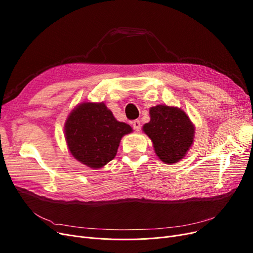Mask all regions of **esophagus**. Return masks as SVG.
Instances as JSON below:
<instances>
[{"label":"esophagus","mask_w":253,"mask_h":253,"mask_svg":"<svg viewBox=\"0 0 253 253\" xmlns=\"http://www.w3.org/2000/svg\"><path fill=\"white\" fill-rule=\"evenodd\" d=\"M132 127H133V129H134L135 131H139V130H140V127H141L139 120H134V121L132 122Z\"/></svg>","instance_id":"1"}]
</instances>
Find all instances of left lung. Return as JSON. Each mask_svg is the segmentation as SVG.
I'll return each mask as SVG.
<instances>
[{
    "label": "left lung",
    "mask_w": 253,
    "mask_h": 253,
    "mask_svg": "<svg viewBox=\"0 0 253 253\" xmlns=\"http://www.w3.org/2000/svg\"><path fill=\"white\" fill-rule=\"evenodd\" d=\"M151 121L143 126L157 156L167 164L178 162L193 143L195 129L180 109L157 105L150 110Z\"/></svg>",
    "instance_id": "obj_1"
}]
</instances>
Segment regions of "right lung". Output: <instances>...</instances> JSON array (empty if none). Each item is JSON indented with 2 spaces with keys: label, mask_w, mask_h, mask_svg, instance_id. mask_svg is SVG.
I'll use <instances>...</instances> for the list:
<instances>
[{
  "label": "right lung",
  "mask_w": 253,
  "mask_h": 253,
  "mask_svg": "<svg viewBox=\"0 0 253 253\" xmlns=\"http://www.w3.org/2000/svg\"><path fill=\"white\" fill-rule=\"evenodd\" d=\"M131 131L128 124L117 121L103 102H86L66 120L65 139L78 161L96 169L113 160L122 136Z\"/></svg>",
  "instance_id": "add662e5"
}]
</instances>
